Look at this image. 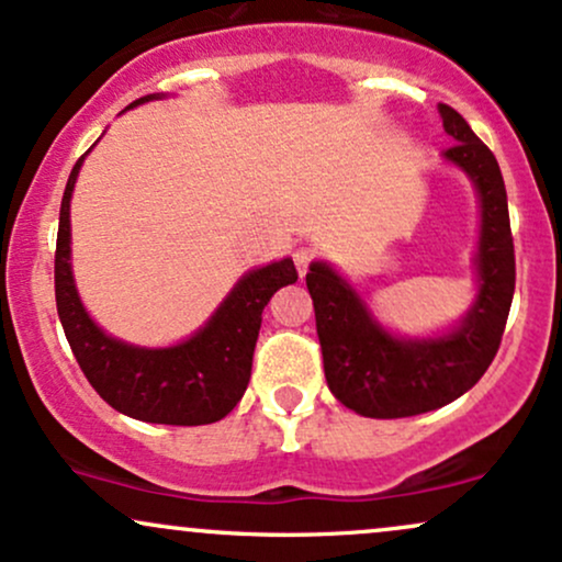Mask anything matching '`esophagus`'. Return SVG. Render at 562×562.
I'll return each mask as SVG.
<instances>
[{
  "instance_id": "obj_1",
  "label": "esophagus",
  "mask_w": 562,
  "mask_h": 562,
  "mask_svg": "<svg viewBox=\"0 0 562 562\" xmlns=\"http://www.w3.org/2000/svg\"><path fill=\"white\" fill-rule=\"evenodd\" d=\"M317 256H319V254H317V250H314V248H299V250H295L293 261H295V267H299L301 277L308 272V263L317 261Z\"/></svg>"
}]
</instances>
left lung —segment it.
<instances>
[{"instance_id":"obj_1","label":"left lung","mask_w":562,"mask_h":562,"mask_svg":"<svg viewBox=\"0 0 562 562\" xmlns=\"http://www.w3.org/2000/svg\"><path fill=\"white\" fill-rule=\"evenodd\" d=\"M438 113L454 139L443 158L473 179L481 198L479 295L460 327L438 338H396L372 319L333 267L314 261L306 274L327 385L348 409L378 420L423 415L473 389L499 351L515 293V248L499 164L454 108L441 102Z\"/></svg>"}]
</instances>
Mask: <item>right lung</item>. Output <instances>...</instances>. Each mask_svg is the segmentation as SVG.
I'll return each mask as SVG.
<instances>
[{"label":"right lung","mask_w":562,"mask_h":562,"mask_svg":"<svg viewBox=\"0 0 562 562\" xmlns=\"http://www.w3.org/2000/svg\"><path fill=\"white\" fill-rule=\"evenodd\" d=\"M147 94L128 108L156 100ZM83 156L70 171L60 203L55 248V301L76 362L113 409L160 425H209L227 417L243 398L254 367L261 312L282 285L299 280L293 259L254 269L232 288L214 317L184 344L139 348L111 338L94 325L76 293L70 272V195Z\"/></svg>","instance_id":"obj_1"}]
</instances>
